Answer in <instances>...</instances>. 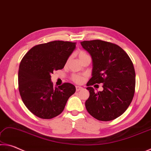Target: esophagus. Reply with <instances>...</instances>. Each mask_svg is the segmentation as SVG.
<instances>
[{"instance_id":"esophagus-1","label":"esophagus","mask_w":151,"mask_h":151,"mask_svg":"<svg viewBox=\"0 0 151 151\" xmlns=\"http://www.w3.org/2000/svg\"><path fill=\"white\" fill-rule=\"evenodd\" d=\"M76 91H77V92H78V91L82 90V88L80 87V86H76Z\"/></svg>"}]
</instances>
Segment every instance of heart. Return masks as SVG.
Instances as JSON below:
<instances>
[{"instance_id": "1", "label": "heart", "mask_w": 151, "mask_h": 151, "mask_svg": "<svg viewBox=\"0 0 151 151\" xmlns=\"http://www.w3.org/2000/svg\"><path fill=\"white\" fill-rule=\"evenodd\" d=\"M78 55L81 61H83L84 59L87 58H90V57L89 56L88 54L83 51H79L78 53ZM71 79L76 83H81L83 81V80H84V79H83L82 76L80 75H78V74H73L71 76Z\"/></svg>"}]
</instances>
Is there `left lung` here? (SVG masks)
<instances>
[{
  "label": "left lung",
  "instance_id": "1",
  "mask_svg": "<svg viewBox=\"0 0 151 151\" xmlns=\"http://www.w3.org/2000/svg\"><path fill=\"white\" fill-rule=\"evenodd\" d=\"M81 45L93 62L92 77L87 83L90 96L85 103L86 110L98 120H114L127 110L134 97L135 71L131 59L120 46L110 42L97 39L83 41ZM100 83L103 91L95 93L91 86Z\"/></svg>",
  "mask_w": 151,
  "mask_h": 151
}]
</instances>
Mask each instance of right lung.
Masks as SVG:
<instances>
[{
  "instance_id": "1",
  "label": "right lung",
  "mask_w": 151,
  "mask_h": 151,
  "mask_svg": "<svg viewBox=\"0 0 151 151\" xmlns=\"http://www.w3.org/2000/svg\"><path fill=\"white\" fill-rule=\"evenodd\" d=\"M76 43L54 41L34 46L20 63L18 81L22 100L31 112L51 119L60 114L67 101L76 92L70 83L54 88L51 75L64 68Z\"/></svg>"
}]
</instances>
